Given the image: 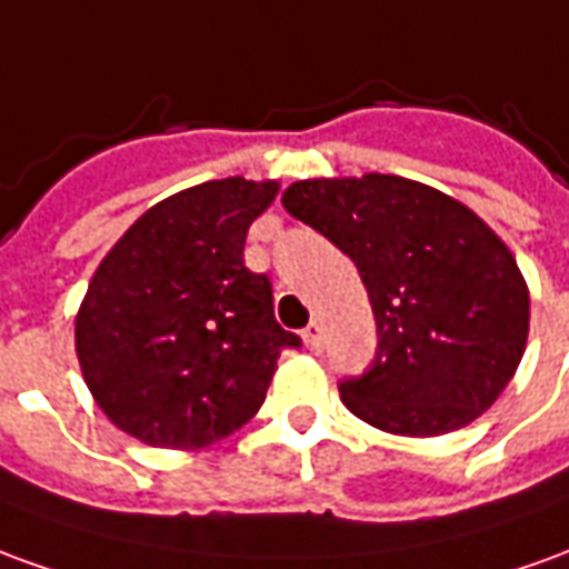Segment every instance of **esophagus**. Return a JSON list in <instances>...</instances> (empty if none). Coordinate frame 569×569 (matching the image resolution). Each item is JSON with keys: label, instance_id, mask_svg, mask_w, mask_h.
I'll return each instance as SVG.
<instances>
[{"label": "esophagus", "instance_id": "34e87169", "mask_svg": "<svg viewBox=\"0 0 569 569\" xmlns=\"http://www.w3.org/2000/svg\"><path fill=\"white\" fill-rule=\"evenodd\" d=\"M301 339H305V345L311 348V351H323V341H326V329L320 320H311L308 323V329L301 332Z\"/></svg>", "mask_w": 569, "mask_h": 569}]
</instances>
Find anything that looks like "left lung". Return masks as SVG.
<instances>
[{
    "mask_svg": "<svg viewBox=\"0 0 569 569\" xmlns=\"http://www.w3.org/2000/svg\"><path fill=\"white\" fill-rule=\"evenodd\" d=\"M286 212L351 258L376 313V360L341 403L388 435H450L515 376L530 292L508 246L468 206L400 174L311 178Z\"/></svg>",
    "mask_w": 569,
    "mask_h": 569,
    "instance_id": "obj_1",
    "label": "left lung"
}]
</instances>
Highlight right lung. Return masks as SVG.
I'll use <instances>...</instances> for the list:
<instances>
[{"label": "right lung", "mask_w": 569, "mask_h": 569, "mask_svg": "<svg viewBox=\"0 0 569 569\" xmlns=\"http://www.w3.org/2000/svg\"><path fill=\"white\" fill-rule=\"evenodd\" d=\"M277 181L221 178L157 202L104 256L77 313L82 379L110 422L162 450H200L264 403L283 348L271 280L243 261Z\"/></svg>", "instance_id": "obj_1"}]
</instances>
